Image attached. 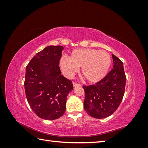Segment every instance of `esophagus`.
Masks as SVG:
<instances>
[{
    "instance_id": "obj_1",
    "label": "esophagus",
    "mask_w": 148,
    "mask_h": 148,
    "mask_svg": "<svg viewBox=\"0 0 148 148\" xmlns=\"http://www.w3.org/2000/svg\"><path fill=\"white\" fill-rule=\"evenodd\" d=\"M73 87L79 86H81V84H78V83H75V82H73Z\"/></svg>"
}]
</instances>
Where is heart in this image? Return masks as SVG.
<instances>
[{"label": "heart", "instance_id": "obj_1", "mask_svg": "<svg viewBox=\"0 0 148 148\" xmlns=\"http://www.w3.org/2000/svg\"><path fill=\"white\" fill-rule=\"evenodd\" d=\"M111 63L109 53L94 49H75L69 57H62L59 60L60 69L66 77H73L82 68V77L91 83L99 82L106 77Z\"/></svg>", "mask_w": 148, "mask_h": 148}]
</instances>
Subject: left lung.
Returning <instances> with one entry per match:
<instances>
[{"label": "left lung", "mask_w": 148, "mask_h": 148, "mask_svg": "<svg viewBox=\"0 0 148 148\" xmlns=\"http://www.w3.org/2000/svg\"><path fill=\"white\" fill-rule=\"evenodd\" d=\"M113 69L101 81L83 88L85 92L84 109L96 119L109 117L117 109L125 92L126 76L123 64L112 54Z\"/></svg>", "instance_id": "left-lung-1"}]
</instances>
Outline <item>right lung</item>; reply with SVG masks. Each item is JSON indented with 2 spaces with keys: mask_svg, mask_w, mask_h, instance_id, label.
Listing matches in <instances>:
<instances>
[{
  "mask_svg": "<svg viewBox=\"0 0 148 148\" xmlns=\"http://www.w3.org/2000/svg\"><path fill=\"white\" fill-rule=\"evenodd\" d=\"M64 47L50 46L37 53L26 67L25 89L31 109L39 117L55 120L64 115L71 81L61 75L59 60Z\"/></svg>",
  "mask_w": 148,
  "mask_h": 148,
  "instance_id": "obj_1",
  "label": "right lung"
}]
</instances>
